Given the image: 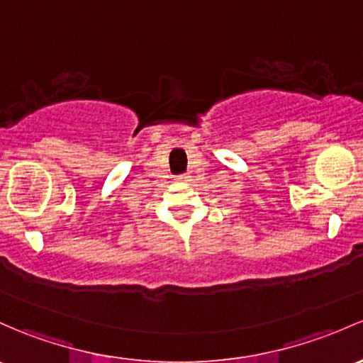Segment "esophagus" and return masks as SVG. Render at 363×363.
Here are the masks:
<instances>
[{"mask_svg":"<svg viewBox=\"0 0 363 363\" xmlns=\"http://www.w3.org/2000/svg\"><path fill=\"white\" fill-rule=\"evenodd\" d=\"M179 181L189 182V181H191V175H181V177H179Z\"/></svg>","mask_w":363,"mask_h":363,"instance_id":"34e87169","label":"esophagus"}]
</instances>
